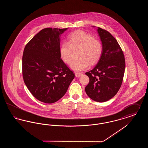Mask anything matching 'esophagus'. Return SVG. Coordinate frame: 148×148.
I'll use <instances>...</instances> for the list:
<instances>
[{"label":"esophagus","instance_id":"34e87169","mask_svg":"<svg viewBox=\"0 0 148 148\" xmlns=\"http://www.w3.org/2000/svg\"><path fill=\"white\" fill-rule=\"evenodd\" d=\"M75 76L77 77H80L83 74L82 73H79V72H76L75 73Z\"/></svg>","mask_w":148,"mask_h":148}]
</instances>
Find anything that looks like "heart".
<instances>
[{"label": "heart", "mask_w": 148, "mask_h": 148, "mask_svg": "<svg viewBox=\"0 0 148 148\" xmlns=\"http://www.w3.org/2000/svg\"><path fill=\"white\" fill-rule=\"evenodd\" d=\"M68 42H63L60 47V54L65 63L73 62V50L79 49V59L71 65V68L80 71L86 68L89 64L96 63L102 55L103 47L101 42L92 35L82 30H77L68 36Z\"/></svg>", "instance_id": "1"}]
</instances>
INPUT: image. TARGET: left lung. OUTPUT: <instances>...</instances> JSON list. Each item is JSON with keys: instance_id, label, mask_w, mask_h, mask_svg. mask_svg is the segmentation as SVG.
Masks as SVG:
<instances>
[{"instance_id": "1", "label": "left lung", "mask_w": 148, "mask_h": 148, "mask_svg": "<svg viewBox=\"0 0 148 148\" xmlns=\"http://www.w3.org/2000/svg\"><path fill=\"white\" fill-rule=\"evenodd\" d=\"M97 32L103 44V53L92 70L85 73L89 77V83L85 90L92 100L105 102L119 91L124 74L125 61L122 49L113 35L99 27Z\"/></svg>"}]
</instances>
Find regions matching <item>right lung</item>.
I'll list each match as a JSON object with an SVG mask.
<instances>
[{"label":"right lung","instance_id":"obj_1","mask_svg":"<svg viewBox=\"0 0 148 148\" xmlns=\"http://www.w3.org/2000/svg\"><path fill=\"white\" fill-rule=\"evenodd\" d=\"M67 29H43L24 50V83L35 98L43 103L51 104L62 98L75 77L60 54V37Z\"/></svg>","mask_w":148,"mask_h":148}]
</instances>
